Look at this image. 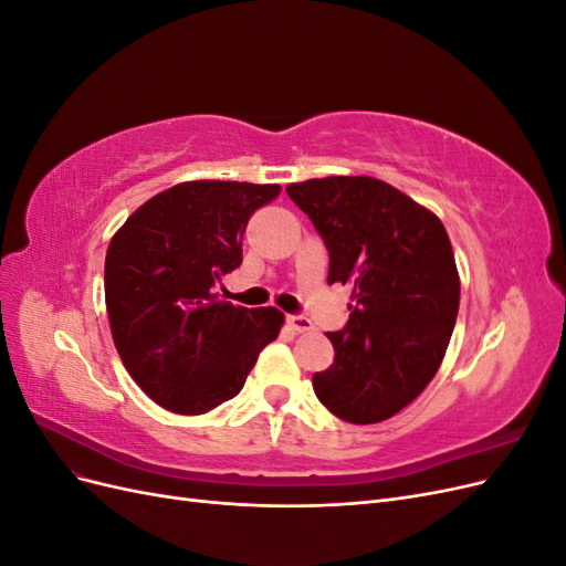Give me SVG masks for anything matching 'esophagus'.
Here are the masks:
<instances>
[{
	"label": "esophagus",
	"instance_id": "esophagus-1",
	"mask_svg": "<svg viewBox=\"0 0 566 566\" xmlns=\"http://www.w3.org/2000/svg\"><path fill=\"white\" fill-rule=\"evenodd\" d=\"M285 321H287L290 328L297 331V333L314 331V323H312V318H306V316H302V314H290Z\"/></svg>",
	"mask_w": 566,
	"mask_h": 566
}]
</instances>
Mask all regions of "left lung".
I'll return each mask as SVG.
<instances>
[{"instance_id":"obj_1","label":"left lung","mask_w":566,"mask_h":566,"mask_svg":"<svg viewBox=\"0 0 566 566\" xmlns=\"http://www.w3.org/2000/svg\"><path fill=\"white\" fill-rule=\"evenodd\" d=\"M287 196L328 248V283L352 287L349 321L328 333L335 361L314 373L337 418H391L430 385L458 316L455 256L437 214L373 177L290 184Z\"/></svg>"}]
</instances>
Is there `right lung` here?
<instances>
[{"label":"right lung","mask_w":566,"mask_h":566,"mask_svg":"<svg viewBox=\"0 0 566 566\" xmlns=\"http://www.w3.org/2000/svg\"><path fill=\"white\" fill-rule=\"evenodd\" d=\"M279 184L186 181L153 196L106 252V310L115 349L148 397L200 416L243 389L283 314L217 297L243 262V233Z\"/></svg>","instance_id":"1"}]
</instances>
